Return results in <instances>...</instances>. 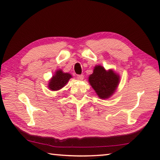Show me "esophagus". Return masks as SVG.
<instances>
[{"label":"esophagus","instance_id":"esophagus-1","mask_svg":"<svg viewBox=\"0 0 160 160\" xmlns=\"http://www.w3.org/2000/svg\"><path fill=\"white\" fill-rule=\"evenodd\" d=\"M83 77H84V76H83V74H79L77 76V78H78V79L80 80H83Z\"/></svg>","mask_w":160,"mask_h":160}]
</instances>
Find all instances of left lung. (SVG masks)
<instances>
[{"label":"left lung","instance_id":"8db88e82","mask_svg":"<svg viewBox=\"0 0 160 160\" xmlns=\"http://www.w3.org/2000/svg\"><path fill=\"white\" fill-rule=\"evenodd\" d=\"M119 78V76L113 71L107 72L102 66H96L93 74L89 76L88 81L99 98L106 99L116 91L120 82Z\"/></svg>","mask_w":160,"mask_h":160}]
</instances>
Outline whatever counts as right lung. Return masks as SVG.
Returning a JSON list of instances; mask_svg holds the SVG:
<instances>
[{"label":"right lung","mask_w":160,"mask_h":160,"mask_svg":"<svg viewBox=\"0 0 160 160\" xmlns=\"http://www.w3.org/2000/svg\"><path fill=\"white\" fill-rule=\"evenodd\" d=\"M70 78H72L71 74L63 73L62 70H57L49 83V88L53 91L59 90L66 85Z\"/></svg>","instance_id":"add662e5"}]
</instances>
